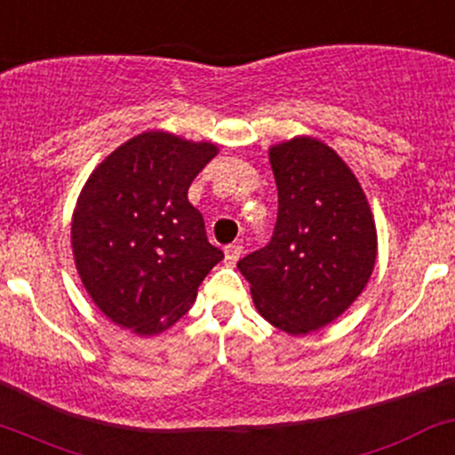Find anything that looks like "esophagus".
Here are the masks:
<instances>
[{"label": "esophagus", "mask_w": 455, "mask_h": 455, "mask_svg": "<svg viewBox=\"0 0 455 455\" xmlns=\"http://www.w3.org/2000/svg\"><path fill=\"white\" fill-rule=\"evenodd\" d=\"M242 251L243 248L239 246V243H231V246H227V251H224V259H227L228 266H235L237 259L242 257Z\"/></svg>", "instance_id": "1"}]
</instances>
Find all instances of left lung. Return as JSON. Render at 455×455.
<instances>
[{"mask_svg": "<svg viewBox=\"0 0 455 455\" xmlns=\"http://www.w3.org/2000/svg\"><path fill=\"white\" fill-rule=\"evenodd\" d=\"M278 216L267 246L239 259L254 307L289 334L319 331L361 296L376 263V224L347 164L313 138L269 148Z\"/></svg>", "mask_w": 455, "mask_h": 455, "instance_id": "1", "label": "left lung"}]
</instances>
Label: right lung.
Listing matches in <instances>:
<instances>
[{"mask_svg": "<svg viewBox=\"0 0 455 455\" xmlns=\"http://www.w3.org/2000/svg\"><path fill=\"white\" fill-rule=\"evenodd\" d=\"M216 144L147 132L103 159L79 194L71 242L75 266L94 304L138 334L171 328L224 252L207 242L188 201Z\"/></svg>", "mask_w": 455, "mask_h": 455, "instance_id": "add662e5", "label": "right lung"}]
</instances>
